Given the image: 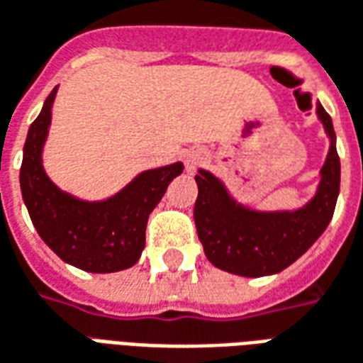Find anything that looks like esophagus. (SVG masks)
I'll use <instances>...</instances> for the list:
<instances>
[{"instance_id":"34e87169","label":"esophagus","mask_w":363,"mask_h":363,"mask_svg":"<svg viewBox=\"0 0 363 363\" xmlns=\"http://www.w3.org/2000/svg\"><path fill=\"white\" fill-rule=\"evenodd\" d=\"M201 162V154L199 152H189L186 158V166L187 169H195L197 168V164Z\"/></svg>"}]
</instances>
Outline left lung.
<instances>
[{
    "label": "left lung",
    "mask_w": 363,
    "mask_h": 363,
    "mask_svg": "<svg viewBox=\"0 0 363 363\" xmlns=\"http://www.w3.org/2000/svg\"><path fill=\"white\" fill-rule=\"evenodd\" d=\"M317 117L330 138L317 194L295 211H256L238 203L207 169L195 176L199 194L194 207L197 236L213 266L228 274L262 277L291 266L325 233L340 191V158L333 119L317 104Z\"/></svg>",
    "instance_id": "1"
}]
</instances>
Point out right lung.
<instances>
[{
    "mask_svg": "<svg viewBox=\"0 0 363 363\" xmlns=\"http://www.w3.org/2000/svg\"><path fill=\"white\" fill-rule=\"evenodd\" d=\"M58 86L29 127L19 174L23 201L38 236L60 258L91 274H111L135 266L145 250L148 215L169 182L184 172L182 162L146 169L104 201H84L66 194L46 176L43 150L52 121Z\"/></svg>",
    "mask_w": 363,
    "mask_h": 363,
    "instance_id": "obj_1",
    "label": "right lung"
}]
</instances>
